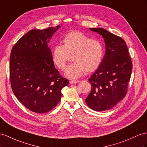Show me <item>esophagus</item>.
I'll return each mask as SVG.
<instances>
[{"instance_id":"1","label":"esophagus","mask_w":147,"mask_h":147,"mask_svg":"<svg viewBox=\"0 0 147 147\" xmlns=\"http://www.w3.org/2000/svg\"><path fill=\"white\" fill-rule=\"evenodd\" d=\"M80 81L78 80H70L69 81V83L70 84H74V83H77V82H79Z\"/></svg>"}]
</instances>
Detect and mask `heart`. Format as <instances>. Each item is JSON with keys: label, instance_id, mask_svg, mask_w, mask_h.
Wrapping results in <instances>:
<instances>
[{"label": "heart", "instance_id": "b5f03b06", "mask_svg": "<svg viewBox=\"0 0 147 147\" xmlns=\"http://www.w3.org/2000/svg\"><path fill=\"white\" fill-rule=\"evenodd\" d=\"M63 45L53 48L51 58L59 69L64 70L72 56L74 63L67 67L65 75L69 79H77L85 72L96 71L102 61L104 47L99 41L92 40L84 33L74 31L62 40Z\"/></svg>", "mask_w": 147, "mask_h": 147}]
</instances>
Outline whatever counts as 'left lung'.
<instances>
[{
  "mask_svg": "<svg viewBox=\"0 0 147 147\" xmlns=\"http://www.w3.org/2000/svg\"><path fill=\"white\" fill-rule=\"evenodd\" d=\"M104 38L106 53L102 63L89 79L91 91L86 104L96 111L111 109L125 96L132 70L126 43L104 28H89Z\"/></svg>",
  "mask_w": 147,
  "mask_h": 147,
  "instance_id": "left-lung-1",
  "label": "left lung"
}]
</instances>
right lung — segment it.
I'll list each match as a JSON object with an SVG mask.
<instances>
[{
    "label": "right lung",
    "instance_id": "add662e5",
    "mask_svg": "<svg viewBox=\"0 0 147 147\" xmlns=\"http://www.w3.org/2000/svg\"><path fill=\"white\" fill-rule=\"evenodd\" d=\"M60 26L31 30L14 45L10 57V78L15 96L28 109L45 113L56 107L69 81L55 67L48 43Z\"/></svg>",
    "mask_w": 147,
    "mask_h": 147
}]
</instances>
